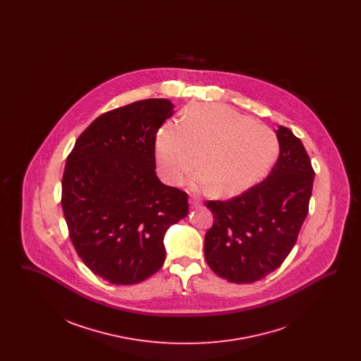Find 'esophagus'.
Wrapping results in <instances>:
<instances>
[{
	"label": "esophagus",
	"instance_id": "esophagus-1",
	"mask_svg": "<svg viewBox=\"0 0 361 361\" xmlns=\"http://www.w3.org/2000/svg\"><path fill=\"white\" fill-rule=\"evenodd\" d=\"M189 204H190V207H200L202 206V202L199 199H189Z\"/></svg>",
	"mask_w": 361,
	"mask_h": 361
}]
</instances>
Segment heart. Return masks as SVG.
Masks as SVG:
<instances>
[{
	"instance_id": "obj_1",
	"label": "heart",
	"mask_w": 361,
	"mask_h": 361,
	"mask_svg": "<svg viewBox=\"0 0 361 361\" xmlns=\"http://www.w3.org/2000/svg\"><path fill=\"white\" fill-rule=\"evenodd\" d=\"M279 153L275 133L219 104L190 108L183 123L169 121L158 133L155 159L161 177L180 184L197 164L195 190L231 197L255 187ZM200 162H197V157Z\"/></svg>"
}]
</instances>
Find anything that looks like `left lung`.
<instances>
[{
    "mask_svg": "<svg viewBox=\"0 0 361 361\" xmlns=\"http://www.w3.org/2000/svg\"><path fill=\"white\" fill-rule=\"evenodd\" d=\"M280 154L268 177L240 196L207 202L214 224L204 237L209 268L230 283H255L277 269L309 212L314 169L291 130L279 126Z\"/></svg>",
    "mask_w": 361,
    "mask_h": 361,
    "instance_id": "obj_1",
    "label": "left lung"
}]
</instances>
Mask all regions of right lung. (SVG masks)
I'll return each instance as SVG.
<instances>
[{"instance_id": "right-lung-1", "label": "right lung", "mask_w": 361, "mask_h": 361, "mask_svg": "<svg viewBox=\"0 0 361 361\" xmlns=\"http://www.w3.org/2000/svg\"><path fill=\"white\" fill-rule=\"evenodd\" d=\"M173 108L149 99L105 112L68 157L62 209L70 240L94 275L116 286L158 272L166 230L188 215V195L155 174V135Z\"/></svg>"}]
</instances>
